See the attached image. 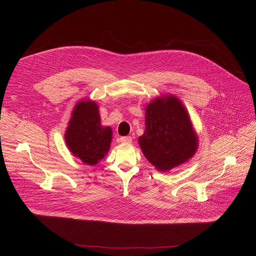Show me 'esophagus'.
<instances>
[{"label": "esophagus", "mask_w": 256, "mask_h": 256, "mask_svg": "<svg viewBox=\"0 0 256 256\" xmlns=\"http://www.w3.org/2000/svg\"><path fill=\"white\" fill-rule=\"evenodd\" d=\"M120 142L124 143V144H128L132 142V137L130 136H126V137H121L120 138Z\"/></svg>", "instance_id": "34e87169"}]
</instances>
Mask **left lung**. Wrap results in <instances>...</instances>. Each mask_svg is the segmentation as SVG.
Instances as JSON below:
<instances>
[{"label": "left lung", "mask_w": 256, "mask_h": 256, "mask_svg": "<svg viewBox=\"0 0 256 256\" xmlns=\"http://www.w3.org/2000/svg\"><path fill=\"white\" fill-rule=\"evenodd\" d=\"M145 158L167 172L188 162L198 148L189 114L174 96L154 98L145 108V130L138 139Z\"/></svg>", "instance_id": "8db88e82"}]
</instances>
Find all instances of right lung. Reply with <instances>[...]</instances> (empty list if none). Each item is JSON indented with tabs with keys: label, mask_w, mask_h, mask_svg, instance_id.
<instances>
[{
	"label": "right lung",
	"mask_w": 256,
	"mask_h": 256,
	"mask_svg": "<svg viewBox=\"0 0 256 256\" xmlns=\"http://www.w3.org/2000/svg\"><path fill=\"white\" fill-rule=\"evenodd\" d=\"M98 112L96 102L80 100L65 130V142L70 152L90 166L104 158L112 141V128L102 126Z\"/></svg>",
	"instance_id": "right-lung-1"
}]
</instances>
